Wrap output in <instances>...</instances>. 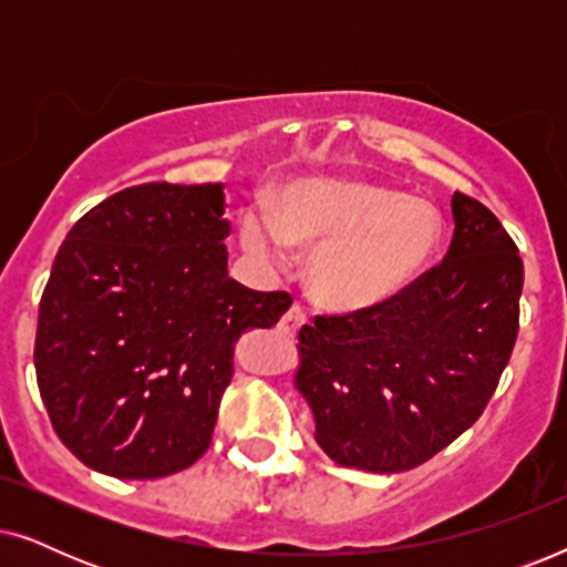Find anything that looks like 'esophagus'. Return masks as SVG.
<instances>
[{"mask_svg":"<svg viewBox=\"0 0 567 567\" xmlns=\"http://www.w3.org/2000/svg\"><path fill=\"white\" fill-rule=\"evenodd\" d=\"M305 322H307L305 309H301V307H291L289 312H286V315L281 317V322H278V330H281V336H297L299 328H301V324H305Z\"/></svg>","mask_w":567,"mask_h":567,"instance_id":"obj_1","label":"esophagus"}]
</instances>
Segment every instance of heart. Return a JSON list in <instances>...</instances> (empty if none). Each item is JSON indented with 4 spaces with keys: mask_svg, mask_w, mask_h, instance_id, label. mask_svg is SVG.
Listing matches in <instances>:
<instances>
[{
    "mask_svg": "<svg viewBox=\"0 0 567 567\" xmlns=\"http://www.w3.org/2000/svg\"><path fill=\"white\" fill-rule=\"evenodd\" d=\"M444 221L436 206L386 185L312 177L289 185L278 208L243 216V245L268 268L293 247L312 250L307 289L332 312H367L398 299L436 258Z\"/></svg>",
    "mask_w": 567,
    "mask_h": 567,
    "instance_id": "b5f03b06",
    "label": "heart"
}]
</instances>
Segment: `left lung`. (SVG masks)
Masks as SVG:
<instances>
[{"label":"left lung","instance_id":"obj_1","mask_svg":"<svg viewBox=\"0 0 567 567\" xmlns=\"http://www.w3.org/2000/svg\"><path fill=\"white\" fill-rule=\"evenodd\" d=\"M444 260L367 312L299 330L293 386L332 462L413 470L477 421L514 351L524 262L475 198L452 196Z\"/></svg>","mask_w":567,"mask_h":567}]
</instances>
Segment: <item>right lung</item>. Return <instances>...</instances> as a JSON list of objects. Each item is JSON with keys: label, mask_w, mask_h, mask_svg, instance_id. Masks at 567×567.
<instances>
[{"label": "right lung", "mask_w": 567, "mask_h": 567, "mask_svg": "<svg viewBox=\"0 0 567 567\" xmlns=\"http://www.w3.org/2000/svg\"><path fill=\"white\" fill-rule=\"evenodd\" d=\"M224 185L146 183L69 231L45 284L35 374L53 431L103 475L152 480L208 449L247 330L291 307L229 278Z\"/></svg>", "instance_id": "add662e5"}]
</instances>
